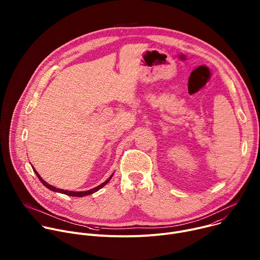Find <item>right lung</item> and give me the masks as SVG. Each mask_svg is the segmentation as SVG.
Returning <instances> with one entry per match:
<instances>
[{"instance_id":"1","label":"right lung","mask_w":260,"mask_h":260,"mask_svg":"<svg viewBox=\"0 0 260 260\" xmlns=\"http://www.w3.org/2000/svg\"><path fill=\"white\" fill-rule=\"evenodd\" d=\"M32 170H34V172H35V174L37 175V177L39 178V180L41 181V183L44 185V186L46 187V188H48L49 190H51V191H54V192H59V193H63V194H67V196H70V197H79V198H81V197H85V196H88V194H92V193H94V192H96L98 190H100L101 188H103L105 185L111 180V178L113 177V174L111 175L104 183H102V184H100L99 186H96V187H94V188H92V189H90V190H86V191H70V190H63V189H60V188H56V187H54V186H52V185H50V184H48L46 181H44L42 178H41V176L38 174V172H37L35 169H34V167H32Z\"/></svg>"}]
</instances>
